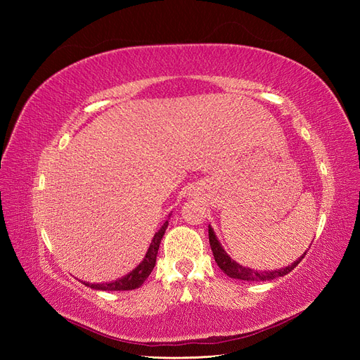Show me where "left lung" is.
Returning <instances> with one entry per match:
<instances>
[{
    "mask_svg": "<svg viewBox=\"0 0 360 360\" xmlns=\"http://www.w3.org/2000/svg\"><path fill=\"white\" fill-rule=\"evenodd\" d=\"M209 240H210V248L213 250V257H214L216 264L219 266V269L224 271V274L228 275L230 278L242 279V281H248V282H263V281L276 279L279 276H285L287 274H290V271L300 263V261L303 259V257L307 255V252H308V250H307V252H304L299 259L294 261L291 266H287L284 269L269 270V271H258V270H252V269H249V267H243L240 264H237L236 261H233L230 257H228V254L222 249L221 243L217 242V238H216V236H214V233H213V230H212L210 226H209Z\"/></svg>",
    "mask_w": 360,
    "mask_h": 360,
    "instance_id": "left-lung-1",
    "label": "left lung"
}]
</instances>
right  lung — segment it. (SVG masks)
<instances>
[{"mask_svg":"<svg viewBox=\"0 0 360 360\" xmlns=\"http://www.w3.org/2000/svg\"><path fill=\"white\" fill-rule=\"evenodd\" d=\"M168 226V221L162 225L160 230L155 234L153 240H151V245L147 250V254L144 257V259L141 261L139 266L136 269H134L130 271L129 275H126L122 279H117L114 282H108V284H89L85 282L86 287L94 288V290H103V291H124V290H135L138 287H141L146 282V279L148 278V275L151 274V270L155 269L156 264V255L159 250V245L163 234H165V230Z\"/></svg>","mask_w":360,"mask_h":360,"instance_id":"obj_1","label":"right lung"}]
</instances>
